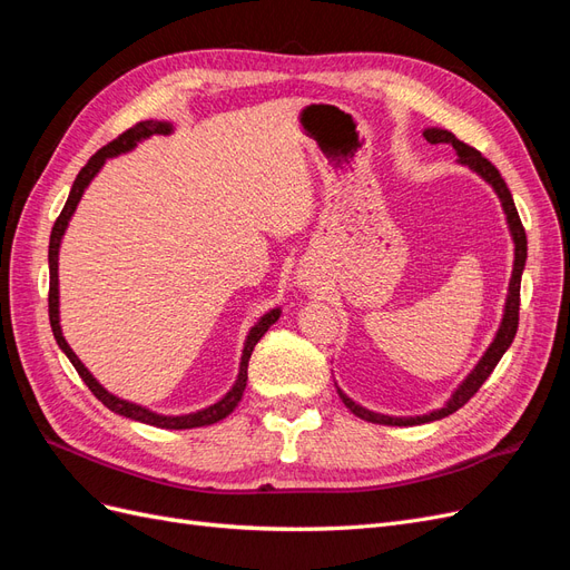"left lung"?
I'll list each match as a JSON object with an SVG mask.
<instances>
[{
  "instance_id": "obj_1",
  "label": "left lung",
  "mask_w": 570,
  "mask_h": 570,
  "mask_svg": "<svg viewBox=\"0 0 570 570\" xmlns=\"http://www.w3.org/2000/svg\"><path fill=\"white\" fill-rule=\"evenodd\" d=\"M423 137L430 145H452L456 149V164L471 168L473 174H478L482 180H485L492 189L494 195L502 202V209L507 216V226L513 239V271H511V281H509V292H507V302H504V316L502 323L497 327V335L490 342V347L485 350V354L480 356L478 364L473 366V371L463 377V381L456 385V390L452 392L450 400L444 402V406L433 409L430 413H421V416H387V413H375L366 406L356 404L352 396L344 394L337 387L340 400L344 402L354 416L364 419L368 423H381V425H421V423H430V421H440L444 416H450V413L459 411L465 402L471 400V396L480 390V385L488 381L490 373L494 371V366L499 364V358L504 356V352L511 347V342L515 337V331H519V306H521V275L525 268V258H528V239H525V230H523V223L519 218V212H515V204L513 197L509 193V187L504 183V178L499 176V170L482 157V154L469 145H463L461 140L450 132V130H442V128H425Z\"/></svg>"
}]
</instances>
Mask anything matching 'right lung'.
Masks as SVG:
<instances>
[{"mask_svg": "<svg viewBox=\"0 0 570 570\" xmlns=\"http://www.w3.org/2000/svg\"><path fill=\"white\" fill-rule=\"evenodd\" d=\"M170 132H174V124H168V120H154V118L151 120H140V124L132 126L130 130H126L120 137H116L114 142H109L107 147H101L95 154V157L80 168V174L73 180L71 193H68V199L63 204V212L59 214L55 228H51V235H49V323H51V333H55V340H57V344L61 347V352L68 356V361H71L73 368L82 377V383L92 390V394L107 409L118 413V416H126L130 421H140V423H147V425H157V428H166V430H187V428L214 425V423L223 421L226 416H230V413L235 411V406L239 404V400H243L245 387H247L249 356H252V352L256 347V342L266 335V331L275 321L281 318V314H283L281 306L271 308V312H266L262 318H258L249 327L243 356H239V373L235 377L233 387L226 394H223L218 402H214L212 406L193 411V413H180V416H168V413H157V411H151V409H147L142 404L120 400V396L111 394L105 385H99L97 377L88 368H85L82 361L76 356V352L71 350V344L66 342V337L61 333V323H59V249H61V239L66 235L68 223H71V218L76 214V206L80 204L85 189H88V185L95 180V176L99 174L101 166L107 164V159H114V157H120V154L132 151L137 145L149 140L151 135H170Z\"/></svg>", "mask_w": 570, "mask_h": 570, "instance_id": "add662e5", "label": "right lung"}]
</instances>
